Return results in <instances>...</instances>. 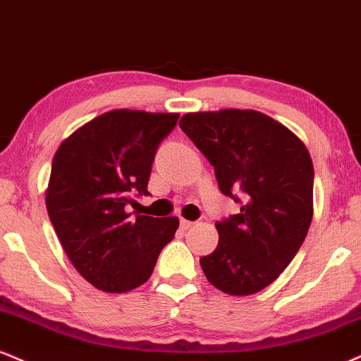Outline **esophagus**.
I'll return each instance as SVG.
<instances>
[{
    "label": "esophagus",
    "instance_id": "obj_1",
    "mask_svg": "<svg viewBox=\"0 0 361 361\" xmlns=\"http://www.w3.org/2000/svg\"><path fill=\"white\" fill-rule=\"evenodd\" d=\"M193 222H190V220H185V219H181L180 220V227L183 228V230H188V228H192L193 227Z\"/></svg>",
    "mask_w": 361,
    "mask_h": 361
}]
</instances>
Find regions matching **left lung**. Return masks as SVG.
Wrapping results in <instances>:
<instances>
[{
    "mask_svg": "<svg viewBox=\"0 0 361 361\" xmlns=\"http://www.w3.org/2000/svg\"><path fill=\"white\" fill-rule=\"evenodd\" d=\"M180 128L214 166L220 192L242 203L215 224L219 245L200 266L224 293H259L289 266L310 230L311 156L296 134L257 111L193 112Z\"/></svg>",
    "mask_w": 361,
    "mask_h": 361,
    "instance_id": "1",
    "label": "left lung"
}]
</instances>
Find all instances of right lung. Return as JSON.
Masks as SVG:
<instances>
[{
    "label": "right lung",
    "mask_w": 361,
    "mask_h": 361,
    "mask_svg": "<svg viewBox=\"0 0 361 361\" xmlns=\"http://www.w3.org/2000/svg\"><path fill=\"white\" fill-rule=\"evenodd\" d=\"M180 114L111 111L77 129L54 156L47 210L73 267L106 293H126L149 279L173 240L176 216L128 214L133 197L149 195L158 146Z\"/></svg>",
    "instance_id": "right-lung-1"
}]
</instances>
